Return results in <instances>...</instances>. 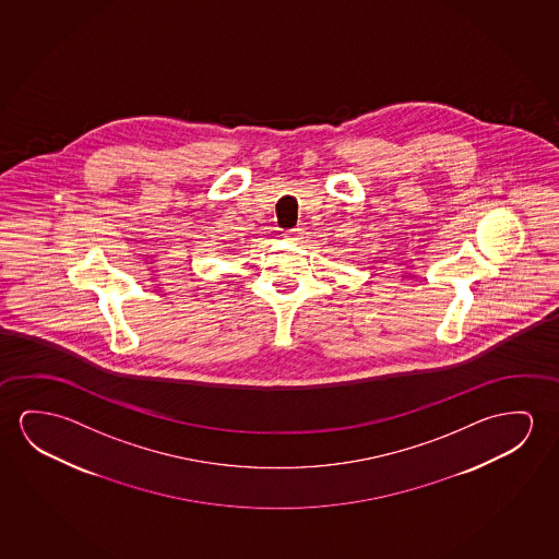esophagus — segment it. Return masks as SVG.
Returning <instances> with one entry per match:
<instances>
[{
  "label": "esophagus",
  "mask_w": 559,
  "mask_h": 559,
  "mask_svg": "<svg viewBox=\"0 0 559 559\" xmlns=\"http://www.w3.org/2000/svg\"><path fill=\"white\" fill-rule=\"evenodd\" d=\"M283 236L288 241H300L304 240V230L301 228H293V230H286Z\"/></svg>",
  "instance_id": "34e87169"
}]
</instances>
